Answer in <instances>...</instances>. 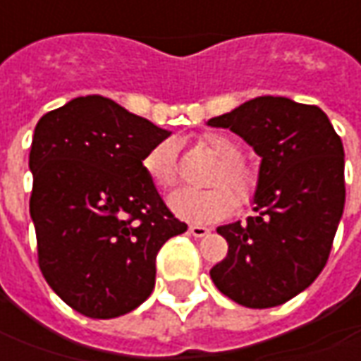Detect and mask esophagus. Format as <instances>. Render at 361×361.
<instances>
[{
  "label": "esophagus",
  "mask_w": 361,
  "mask_h": 361,
  "mask_svg": "<svg viewBox=\"0 0 361 361\" xmlns=\"http://www.w3.org/2000/svg\"><path fill=\"white\" fill-rule=\"evenodd\" d=\"M190 233L195 235V238H204L209 233V228H205V226H200V224H192L190 226Z\"/></svg>",
  "instance_id": "esophagus-1"
}]
</instances>
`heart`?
<instances>
[{
    "instance_id": "heart-1",
    "label": "heart",
    "mask_w": 361,
    "mask_h": 361,
    "mask_svg": "<svg viewBox=\"0 0 361 361\" xmlns=\"http://www.w3.org/2000/svg\"><path fill=\"white\" fill-rule=\"evenodd\" d=\"M200 145L207 156L218 161L207 178V185L212 188L173 193L169 197V207L176 216L190 221L221 219L233 212L235 202L247 205L254 200L262 176L255 166L242 159V145L226 133H204L200 137ZM143 169L157 190H173L180 180L176 145L171 142L157 143L143 159Z\"/></svg>"
}]
</instances>
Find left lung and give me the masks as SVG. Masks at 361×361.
<instances>
[{"mask_svg":"<svg viewBox=\"0 0 361 361\" xmlns=\"http://www.w3.org/2000/svg\"><path fill=\"white\" fill-rule=\"evenodd\" d=\"M207 123L230 128L262 157L255 214L218 228L228 255L209 276L235 304H283L328 262L345 202L342 140L317 106L271 95Z\"/></svg>","mask_w":361,"mask_h":361,"instance_id":"8db88e82","label":"left lung"}]
</instances>
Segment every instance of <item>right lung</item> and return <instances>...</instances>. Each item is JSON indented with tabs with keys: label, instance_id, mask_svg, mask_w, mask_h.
Masks as SVG:
<instances>
[{
	"label": "right lung",
	"instance_id": "right-lung-1",
	"mask_svg": "<svg viewBox=\"0 0 361 361\" xmlns=\"http://www.w3.org/2000/svg\"><path fill=\"white\" fill-rule=\"evenodd\" d=\"M169 135L102 95L75 97L33 131L30 214L49 288L95 319L128 314L156 286V255L188 226L143 169Z\"/></svg>",
	"mask_w": 361,
	"mask_h": 361
}]
</instances>
